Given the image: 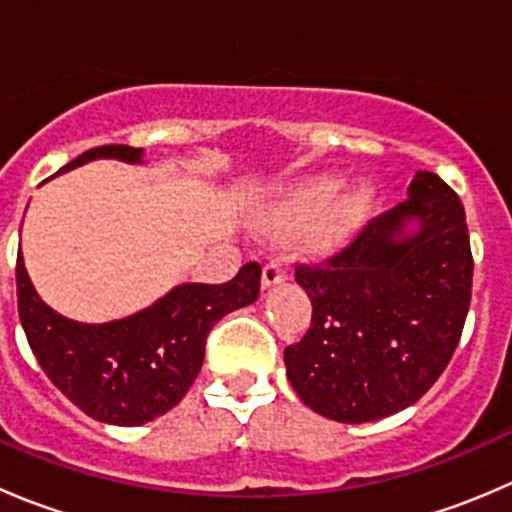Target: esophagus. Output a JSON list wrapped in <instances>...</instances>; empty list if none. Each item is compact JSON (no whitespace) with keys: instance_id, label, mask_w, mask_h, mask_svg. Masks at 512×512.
<instances>
[{"instance_id":"1","label":"esophagus","mask_w":512,"mask_h":512,"mask_svg":"<svg viewBox=\"0 0 512 512\" xmlns=\"http://www.w3.org/2000/svg\"><path fill=\"white\" fill-rule=\"evenodd\" d=\"M285 280H287V272L280 262H267V265L262 267V287L265 289L280 285V282Z\"/></svg>"}]
</instances>
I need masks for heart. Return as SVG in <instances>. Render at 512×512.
Returning <instances> with one entry per match:
<instances>
[{
	"instance_id": "obj_1",
	"label": "heart",
	"mask_w": 512,
	"mask_h": 512,
	"mask_svg": "<svg viewBox=\"0 0 512 512\" xmlns=\"http://www.w3.org/2000/svg\"><path fill=\"white\" fill-rule=\"evenodd\" d=\"M371 205L374 188L369 183H354L342 190L339 175H312L294 183L285 198L272 208L270 227L289 230L317 215L307 230V245L314 252H327L344 245L359 230Z\"/></svg>"
}]
</instances>
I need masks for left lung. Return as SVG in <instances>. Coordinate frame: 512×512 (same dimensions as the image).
<instances>
[{
    "instance_id": "obj_1",
    "label": "left lung",
    "mask_w": 512,
    "mask_h": 512,
    "mask_svg": "<svg viewBox=\"0 0 512 512\" xmlns=\"http://www.w3.org/2000/svg\"><path fill=\"white\" fill-rule=\"evenodd\" d=\"M312 324L285 349L299 399L339 423L416 404L451 361L466 324L473 255L458 195L418 170L409 198L322 265H297Z\"/></svg>"
}]
</instances>
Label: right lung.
I'll return each mask as SVG.
<instances>
[{
    "label": "right lung",
    "instance_id": "obj_1",
    "mask_svg": "<svg viewBox=\"0 0 512 512\" xmlns=\"http://www.w3.org/2000/svg\"><path fill=\"white\" fill-rule=\"evenodd\" d=\"M98 158L143 163V148H91L59 173ZM260 275V265L247 262L225 285L188 282L131 317L84 324L44 304L19 252V319L36 361L66 399L96 421L141 426L168 414L188 394L203 366L210 329L225 314L255 302Z\"/></svg>",
    "mask_w": 512,
    "mask_h": 512
}]
</instances>
